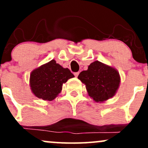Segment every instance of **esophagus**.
<instances>
[{
    "instance_id": "obj_1",
    "label": "esophagus",
    "mask_w": 148,
    "mask_h": 148,
    "mask_svg": "<svg viewBox=\"0 0 148 148\" xmlns=\"http://www.w3.org/2000/svg\"><path fill=\"white\" fill-rule=\"evenodd\" d=\"M74 76H76V77H77L78 75H79V72H74Z\"/></svg>"
}]
</instances>
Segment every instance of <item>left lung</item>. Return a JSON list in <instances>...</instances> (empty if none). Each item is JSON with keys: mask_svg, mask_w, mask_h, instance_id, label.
I'll list each match as a JSON object with an SVG mask.
<instances>
[{"mask_svg": "<svg viewBox=\"0 0 148 148\" xmlns=\"http://www.w3.org/2000/svg\"><path fill=\"white\" fill-rule=\"evenodd\" d=\"M78 79L86 86L89 95L97 102L106 101L115 95L120 82L119 73L115 69L95 61L83 71Z\"/></svg>", "mask_w": 148, "mask_h": 148, "instance_id": "obj_1", "label": "left lung"}]
</instances>
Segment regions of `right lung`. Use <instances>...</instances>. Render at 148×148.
<instances>
[{
    "mask_svg": "<svg viewBox=\"0 0 148 148\" xmlns=\"http://www.w3.org/2000/svg\"><path fill=\"white\" fill-rule=\"evenodd\" d=\"M74 76L68 68L52 60L31 72L30 87L37 97L51 101L62 90V84Z\"/></svg>",
    "mask_w": 148,
    "mask_h": 148,
    "instance_id": "right-lung-1",
    "label": "right lung"
}]
</instances>
